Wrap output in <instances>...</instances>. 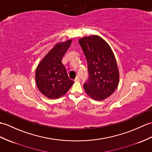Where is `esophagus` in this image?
I'll list each match as a JSON object with an SVG mask.
<instances>
[{
  "label": "esophagus",
  "mask_w": 152,
  "mask_h": 152,
  "mask_svg": "<svg viewBox=\"0 0 152 152\" xmlns=\"http://www.w3.org/2000/svg\"><path fill=\"white\" fill-rule=\"evenodd\" d=\"M80 77L79 76H77L75 80V82H80Z\"/></svg>",
  "instance_id": "34e87169"
}]
</instances>
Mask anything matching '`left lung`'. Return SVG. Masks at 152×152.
<instances>
[{"label": "left lung", "mask_w": 152, "mask_h": 152, "mask_svg": "<svg viewBox=\"0 0 152 152\" xmlns=\"http://www.w3.org/2000/svg\"><path fill=\"white\" fill-rule=\"evenodd\" d=\"M87 59L89 77L84 89L95 100H103L113 93L119 82L116 59L109 45L98 36L79 40Z\"/></svg>", "instance_id": "obj_1"}]
</instances>
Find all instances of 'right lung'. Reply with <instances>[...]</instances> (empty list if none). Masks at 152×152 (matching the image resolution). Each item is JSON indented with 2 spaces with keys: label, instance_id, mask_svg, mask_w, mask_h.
Listing matches in <instances>:
<instances>
[{
  "label": "right lung",
  "instance_id": "add662e5",
  "mask_svg": "<svg viewBox=\"0 0 152 152\" xmlns=\"http://www.w3.org/2000/svg\"><path fill=\"white\" fill-rule=\"evenodd\" d=\"M72 39L56 44L39 63L36 72V82L40 92L50 99L64 95L75 83L69 78L61 62Z\"/></svg>",
  "mask_w": 152,
  "mask_h": 152
}]
</instances>
